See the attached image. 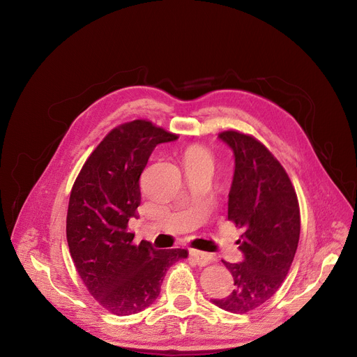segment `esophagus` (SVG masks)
Wrapping results in <instances>:
<instances>
[{"instance_id":"esophagus-1","label":"esophagus","mask_w":357,"mask_h":357,"mask_svg":"<svg viewBox=\"0 0 357 357\" xmlns=\"http://www.w3.org/2000/svg\"><path fill=\"white\" fill-rule=\"evenodd\" d=\"M189 254H191L192 259L195 261L198 266H206L208 263H211V261H212V257L208 252H204V251H199V250H191V251H189Z\"/></svg>"}]
</instances>
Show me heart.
<instances>
[{"label":"heart","instance_id":"obj_1","mask_svg":"<svg viewBox=\"0 0 357 357\" xmlns=\"http://www.w3.org/2000/svg\"><path fill=\"white\" fill-rule=\"evenodd\" d=\"M185 160H208L209 162V155L205 149L194 146V148L188 149Z\"/></svg>","mask_w":357,"mask_h":357}]
</instances>
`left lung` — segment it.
I'll return each mask as SVG.
<instances>
[{"label": "left lung", "mask_w": 357, "mask_h": 357, "mask_svg": "<svg viewBox=\"0 0 357 357\" xmlns=\"http://www.w3.org/2000/svg\"><path fill=\"white\" fill-rule=\"evenodd\" d=\"M234 153L228 220L244 228L240 263L222 261L232 291L212 303L225 312L247 313L271 298L286 278L300 238V208L289 175L257 139L240 132L218 135Z\"/></svg>", "instance_id": "left-lung-1"}]
</instances>
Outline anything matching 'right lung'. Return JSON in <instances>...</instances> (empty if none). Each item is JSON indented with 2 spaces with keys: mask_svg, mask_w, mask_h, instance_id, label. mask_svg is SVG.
<instances>
[{
  "mask_svg": "<svg viewBox=\"0 0 357 357\" xmlns=\"http://www.w3.org/2000/svg\"><path fill=\"white\" fill-rule=\"evenodd\" d=\"M176 137L146 121L116 128L89 156L71 189L68 250L90 294L113 314L145 310L158 298L168 268L188 257L186 250H156L149 241L135 245L128 231L152 151Z\"/></svg>",
  "mask_w": 357,
  "mask_h": 357,
  "instance_id": "1",
  "label": "right lung"
}]
</instances>
